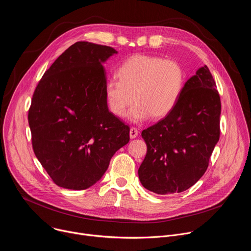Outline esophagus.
Returning a JSON list of instances; mask_svg holds the SVG:
<instances>
[{
  "label": "esophagus",
  "instance_id": "34e87169",
  "mask_svg": "<svg viewBox=\"0 0 251 251\" xmlns=\"http://www.w3.org/2000/svg\"><path fill=\"white\" fill-rule=\"evenodd\" d=\"M138 134H139V131L137 128H135V127L130 128V138L131 139H135L138 136Z\"/></svg>",
  "mask_w": 251,
  "mask_h": 251
}]
</instances>
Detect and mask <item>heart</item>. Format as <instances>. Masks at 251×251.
I'll use <instances>...</instances> for the list:
<instances>
[{
  "instance_id": "b5f03b06",
  "label": "heart",
  "mask_w": 251,
  "mask_h": 251,
  "mask_svg": "<svg viewBox=\"0 0 251 251\" xmlns=\"http://www.w3.org/2000/svg\"><path fill=\"white\" fill-rule=\"evenodd\" d=\"M117 77H110L105 83L107 106L115 116L124 117L135 100L128 114L134 123L168 115L186 82L180 62L148 54H135L124 60L117 69Z\"/></svg>"
}]
</instances>
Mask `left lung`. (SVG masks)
Listing matches in <instances>:
<instances>
[{
    "instance_id": "8db88e82",
    "label": "left lung",
    "mask_w": 251,
    "mask_h": 251,
    "mask_svg": "<svg viewBox=\"0 0 251 251\" xmlns=\"http://www.w3.org/2000/svg\"><path fill=\"white\" fill-rule=\"evenodd\" d=\"M206 65L189 78L174 109L143 130L147 154L138 175L142 186L158 194L187 191L205 173L220 139L221 98Z\"/></svg>"
}]
</instances>
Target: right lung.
Here are the masks:
<instances>
[{"instance_id": "right-lung-1", "label": "right lung", "mask_w": 251, "mask_h": 251, "mask_svg": "<svg viewBox=\"0 0 251 251\" xmlns=\"http://www.w3.org/2000/svg\"><path fill=\"white\" fill-rule=\"evenodd\" d=\"M117 51L77 42L46 71L28 111L33 152L61 188L85 190L130 140V128L111 113L103 64Z\"/></svg>"}]
</instances>
